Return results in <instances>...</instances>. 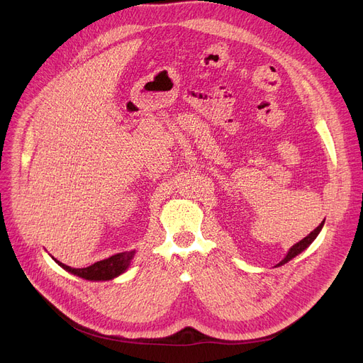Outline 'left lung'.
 I'll list each match as a JSON object with an SVG mask.
<instances>
[{"label": "left lung", "mask_w": 363, "mask_h": 363, "mask_svg": "<svg viewBox=\"0 0 363 363\" xmlns=\"http://www.w3.org/2000/svg\"><path fill=\"white\" fill-rule=\"evenodd\" d=\"M323 222H325V220H322L320 222V225L316 228V230H313L308 237H304L301 241H298L297 244H294L293 247H291V249L289 250V253H287V256H285L277 266H281V264H284V263H287L289 260H291L293 257H296L297 255H300L303 250H306L308 249V247L313 242V240L318 237V234L320 233V230H322V226H323Z\"/></svg>", "instance_id": "1"}]
</instances>
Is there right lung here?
I'll use <instances>...</instances> for the list:
<instances>
[{"instance_id":"add662e5","label":"right lung","mask_w":363,"mask_h":363,"mask_svg":"<svg viewBox=\"0 0 363 363\" xmlns=\"http://www.w3.org/2000/svg\"><path fill=\"white\" fill-rule=\"evenodd\" d=\"M133 255H135V250L118 253L108 259L100 260L97 263L88 266V268H81V269L70 268V266H67L59 260H55L54 257L52 259L59 263L63 269H66L67 272H70L73 275H78V277H81L84 279H89V281H107V279H113V278L119 277L121 274H123L128 269V266H129Z\"/></svg>"}]
</instances>
